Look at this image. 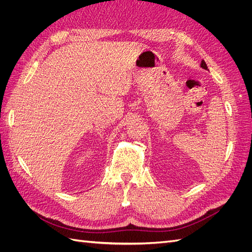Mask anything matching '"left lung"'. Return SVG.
Listing matches in <instances>:
<instances>
[{
    "instance_id": "left-lung-1",
    "label": "left lung",
    "mask_w": 252,
    "mask_h": 252,
    "mask_svg": "<svg viewBox=\"0 0 252 252\" xmlns=\"http://www.w3.org/2000/svg\"><path fill=\"white\" fill-rule=\"evenodd\" d=\"M201 67H202V68H204V69H207V65H206L205 61H202V63H201Z\"/></svg>"
}]
</instances>
